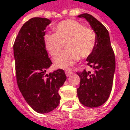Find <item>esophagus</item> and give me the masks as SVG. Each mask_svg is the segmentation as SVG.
Segmentation results:
<instances>
[{"label": "esophagus", "mask_w": 130, "mask_h": 130, "mask_svg": "<svg viewBox=\"0 0 130 130\" xmlns=\"http://www.w3.org/2000/svg\"><path fill=\"white\" fill-rule=\"evenodd\" d=\"M65 73H66V75H67V77H69V76H70V75L72 74V72H70V71H66Z\"/></svg>", "instance_id": "1"}]
</instances>
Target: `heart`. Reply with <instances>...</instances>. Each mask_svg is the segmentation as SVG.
I'll return each instance as SVG.
<instances>
[{"label":"heart","instance_id":"heart-1","mask_svg":"<svg viewBox=\"0 0 130 130\" xmlns=\"http://www.w3.org/2000/svg\"><path fill=\"white\" fill-rule=\"evenodd\" d=\"M55 33L43 35L44 46L52 56L61 51L64 44L67 50L56 56L54 66L58 69H67L80 58L89 56L97 43L96 33L91 28L75 20L61 21L55 26Z\"/></svg>","mask_w":130,"mask_h":130}]
</instances>
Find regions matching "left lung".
<instances>
[{
  "mask_svg": "<svg viewBox=\"0 0 130 130\" xmlns=\"http://www.w3.org/2000/svg\"><path fill=\"white\" fill-rule=\"evenodd\" d=\"M89 23L97 35V43L92 53L87 57V64L95 70L94 73L84 70L78 73L80 78L77 93L80 102L88 107L104 104L109 97L116 71V59L111 46L109 32L92 15L84 13L78 16Z\"/></svg>",
  "mask_w": 130,
  "mask_h": 130,
  "instance_id": "8db88e82",
  "label": "left lung"
}]
</instances>
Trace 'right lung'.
<instances>
[{
  "label": "right lung",
  "mask_w": 130,
  "mask_h": 130,
  "mask_svg": "<svg viewBox=\"0 0 130 130\" xmlns=\"http://www.w3.org/2000/svg\"><path fill=\"white\" fill-rule=\"evenodd\" d=\"M50 23L47 18H31L20 29L13 46L18 88L27 104L42 114L51 112L59 105L58 90L67 80L63 70L46 73L52 61L43 37Z\"/></svg>",
  "instance_id": "add662e5"
}]
</instances>
